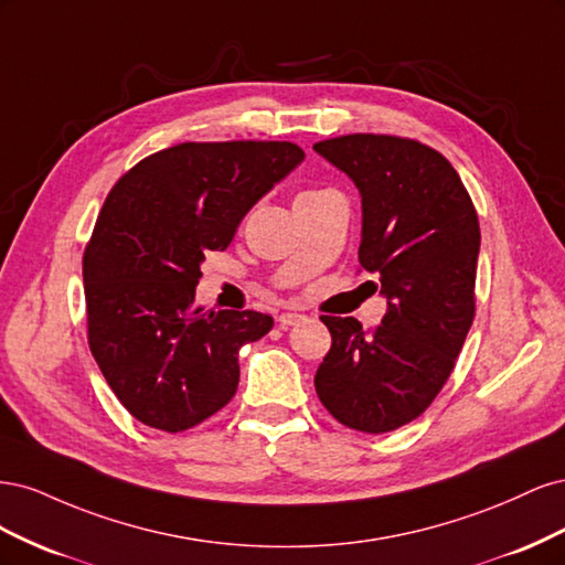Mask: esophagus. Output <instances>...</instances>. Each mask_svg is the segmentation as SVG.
Returning a JSON list of instances; mask_svg holds the SVG:
<instances>
[{
    "label": "esophagus",
    "mask_w": 565,
    "mask_h": 565,
    "mask_svg": "<svg viewBox=\"0 0 565 565\" xmlns=\"http://www.w3.org/2000/svg\"><path fill=\"white\" fill-rule=\"evenodd\" d=\"M301 320H303L301 313H280V316H278V322L282 324V328H287V324H297V322H301Z\"/></svg>",
    "instance_id": "34e87169"
}]
</instances>
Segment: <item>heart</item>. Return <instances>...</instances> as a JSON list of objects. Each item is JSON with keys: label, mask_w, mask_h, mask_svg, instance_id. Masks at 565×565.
<instances>
[{"label": "heart", "mask_w": 565, "mask_h": 565, "mask_svg": "<svg viewBox=\"0 0 565 565\" xmlns=\"http://www.w3.org/2000/svg\"><path fill=\"white\" fill-rule=\"evenodd\" d=\"M311 193H318V191H303L301 195H311Z\"/></svg>", "instance_id": "b5f03b06"}]
</instances>
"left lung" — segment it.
Instances as JSON below:
<instances>
[{"label": "left lung", "instance_id": "left-lung-1", "mask_svg": "<svg viewBox=\"0 0 565 565\" xmlns=\"http://www.w3.org/2000/svg\"><path fill=\"white\" fill-rule=\"evenodd\" d=\"M358 188V262L380 276L386 316L365 332L355 318L322 316L332 349L316 391L349 429L386 434L438 396L473 322L481 228L473 202L438 150L386 134H349L313 146Z\"/></svg>", "mask_w": 565, "mask_h": 565}]
</instances>
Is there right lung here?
I'll return each instance as SVG.
<instances>
[{
    "instance_id": "right-lung-1",
    "label": "right lung",
    "mask_w": 565,
    "mask_h": 565,
    "mask_svg": "<svg viewBox=\"0 0 565 565\" xmlns=\"http://www.w3.org/2000/svg\"><path fill=\"white\" fill-rule=\"evenodd\" d=\"M301 160L289 141L179 143L113 185L82 262L89 349L146 426L179 434L235 396L237 353L273 318L198 309L200 266Z\"/></svg>"
}]
</instances>
